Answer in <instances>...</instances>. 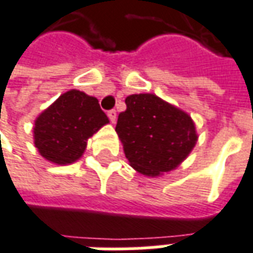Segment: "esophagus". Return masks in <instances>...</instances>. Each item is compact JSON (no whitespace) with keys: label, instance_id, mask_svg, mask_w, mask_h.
Instances as JSON below:
<instances>
[{"label":"esophagus","instance_id":"1","mask_svg":"<svg viewBox=\"0 0 253 253\" xmlns=\"http://www.w3.org/2000/svg\"><path fill=\"white\" fill-rule=\"evenodd\" d=\"M108 118H109V121L112 122V123H115V122H116V111H115V109H111V111H108Z\"/></svg>","mask_w":253,"mask_h":253}]
</instances>
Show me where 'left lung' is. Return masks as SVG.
<instances>
[{
  "mask_svg": "<svg viewBox=\"0 0 253 253\" xmlns=\"http://www.w3.org/2000/svg\"><path fill=\"white\" fill-rule=\"evenodd\" d=\"M126 105L115 130L130 166L148 176L176 169L197 142L192 118L151 93L131 94Z\"/></svg>",
  "mask_w": 253,
  "mask_h": 253,
  "instance_id": "obj_1",
  "label": "left lung"
}]
</instances>
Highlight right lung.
Segmentation results:
<instances>
[{"label":"right lung","mask_w":253,"mask_h":253,"mask_svg":"<svg viewBox=\"0 0 253 253\" xmlns=\"http://www.w3.org/2000/svg\"><path fill=\"white\" fill-rule=\"evenodd\" d=\"M109 123L96 97L68 90L37 118L34 144L54 164H71L84 155L87 139Z\"/></svg>","instance_id":"right-lung-1"}]
</instances>
